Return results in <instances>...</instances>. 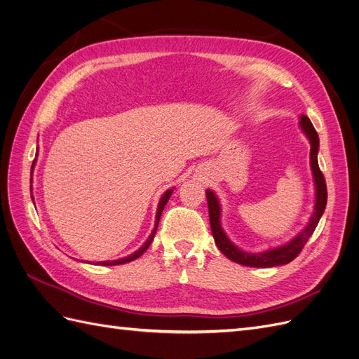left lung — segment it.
<instances>
[{
  "label": "left lung",
  "instance_id": "obj_1",
  "mask_svg": "<svg viewBox=\"0 0 359 359\" xmlns=\"http://www.w3.org/2000/svg\"><path fill=\"white\" fill-rule=\"evenodd\" d=\"M299 125H302L303 131L306 133V135L310 140V165H311V171H313L315 184H316V204H315L313 216H311L309 225L294 240L289 241L287 245L262 252V253H248L234 246L225 236L221 226V207H219V201L216 198V195L210 189H207L205 195H207V204H209V219H210L212 234L219 250H221L231 261L246 265V267H262V269L287 264L299 255V252L303 250L307 240L316 229L319 219L327 205V183L318 164V149H319L318 133L313 128V125H311L310 119L304 116V114L302 116V121H299Z\"/></svg>",
  "mask_w": 359,
  "mask_h": 359
}]
</instances>
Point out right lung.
Returning <instances> with one entry per match:
<instances>
[{"mask_svg": "<svg viewBox=\"0 0 359 359\" xmlns=\"http://www.w3.org/2000/svg\"><path fill=\"white\" fill-rule=\"evenodd\" d=\"M171 194H172V189H168V191L163 195V198H161V201H159V204H158V210H156V224H155V228H154V231H152V234L149 236V238L146 240V243H144V245H143L140 249H138L137 252H134L133 255L126 257V258H121V259H116V261H102V262H98V265H119V264H126V262H130V261L137 259L138 257H142L143 253L147 250V248H149L150 245H152V240H154L155 233H156V228H158V222H159L161 213H163L164 207H165V204H167L168 198L171 196Z\"/></svg>", "mask_w": 359, "mask_h": 359, "instance_id": "1", "label": "right lung"}]
</instances>
